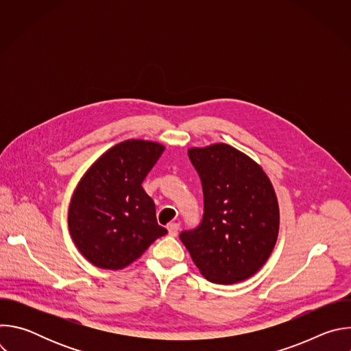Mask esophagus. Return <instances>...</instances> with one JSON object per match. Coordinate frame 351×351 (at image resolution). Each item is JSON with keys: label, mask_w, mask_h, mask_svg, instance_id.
Masks as SVG:
<instances>
[{"label": "esophagus", "mask_w": 351, "mask_h": 351, "mask_svg": "<svg viewBox=\"0 0 351 351\" xmlns=\"http://www.w3.org/2000/svg\"><path fill=\"white\" fill-rule=\"evenodd\" d=\"M178 232H179V225L178 223H175V222H172V223H169L168 225V233H169V236H176L178 234Z\"/></svg>", "instance_id": "obj_1"}]
</instances>
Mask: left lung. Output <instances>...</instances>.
<instances>
[{
    "label": "left lung",
    "mask_w": 351,
    "mask_h": 351,
    "mask_svg": "<svg viewBox=\"0 0 351 351\" xmlns=\"http://www.w3.org/2000/svg\"><path fill=\"white\" fill-rule=\"evenodd\" d=\"M204 193L202 225L180 233L193 263L213 283L252 278L269 258L279 232L275 189L253 158L215 143L187 149Z\"/></svg>",
    "instance_id": "1"
}]
</instances>
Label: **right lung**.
I'll list each match as a JSON object with an SVG mask.
<instances>
[{"mask_svg": "<svg viewBox=\"0 0 351 351\" xmlns=\"http://www.w3.org/2000/svg\"><path fill=\"white\" fill-rule=\"evenodd\" d=\"M164 149L157 141L129 138L107 149L82 176L71 198L68 226L79 253L93 265L123 269L168 233L141 186Z\"/></svg>", "mask_w": 351, "mask_h": 351, "instance_id": "1", "label": "right lung"}]
</instances>
